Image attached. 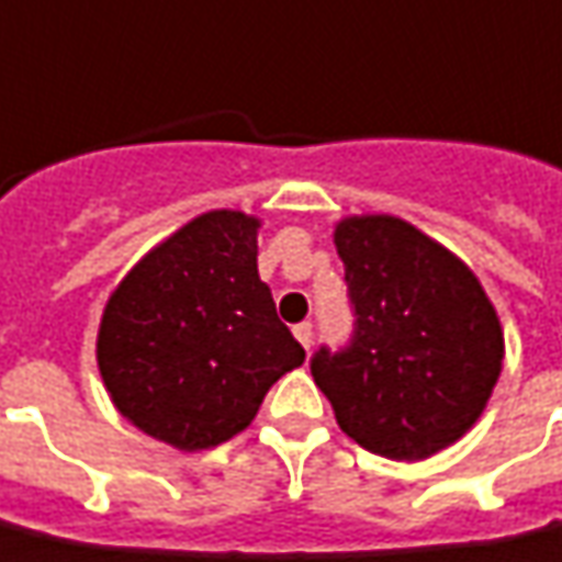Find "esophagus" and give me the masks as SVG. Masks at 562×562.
<instances>
[{
  "mask_svg": "<svg viewBox=\"0 0 562 562\" xmlns=\"http://www.w3.org/2000/svg\"><path fill=\"white\" fill-rule=\"evenodd\" d=\"M292 331L294 337H297V344H301L304 349H310V340H313V325H310V322H297Z\"/></svg>",
  "mask_w": 562,
  "mask_h": 562,
  "instance_id": "1",
  "label": "esophagus"
}]
</instances>
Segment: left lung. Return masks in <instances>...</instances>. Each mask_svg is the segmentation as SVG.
Wrapping results in <instances>:
<instances>
[{
	"label": "left lung",
	"mask_w": 562,
	"mask_h": 562,
	"mask_svg": "<svg viewBox=\"0 0 562 562\" xmlns=\"http://www.w3.org/2000/svg\"><path fill=\"white\" fill-rule=\"evenodd\" d=\"M356 335L319 349L313 380L337 426L376 457L419 462L457 445L484 414L505 337L474 270L398 215L335 225Z\"/></svg>",
	"instance_id": "obj_1"
}]
</instances>
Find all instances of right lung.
<instances>
[{
    "label": "right lung",
    "instance_id": "1",
    "mask_svg": "<svg viewBox=\"0 0 562 562\" xmlns=\"http://www.w3.org/2000/svg\"><path fill=\"white\" fill-rule=\"evenodd\" d=\"M261 218L210 210L160 240L109 294L97 364L117 414L182 453L240 435L304 364L258 277Z\"/></svg>",
    "mask_w": 562,
    "mask_h": 562
}]
</instances>
